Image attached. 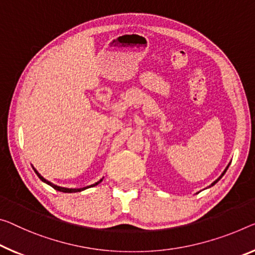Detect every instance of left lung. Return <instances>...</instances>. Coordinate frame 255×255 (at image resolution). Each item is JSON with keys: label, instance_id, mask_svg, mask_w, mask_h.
Here are the masks:
<instances>
[{"label": "left lung", "instance_id": "1", "mask_svg": "<svg viewBox=\"0 0 255 255\" xmlns=\"http://www.w3.org/2000/svg\"><path fill=\"white\" fill-rule=\"evenodd\" d=\"M228 167H229V165H228V166H227V168H228ZM227 168H226V170H225V172H223V173H222V175H223V174H225V173H226V171H227ZM222 175H221V177H222ZM221 177H220V178H219V179H218V180H215V181H214V182H213V183H212V185H211V186H213V185H214V183H217V182H218V181H219V180H220V179H221Z\"/></svg>", "mask_w": 255, "mask_h": 255}]
</instances>
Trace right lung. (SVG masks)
Segmentation results:
<instances>
[{"label":"right lung","mask_w":255,"mask_h":255,"mask_svg":"<svg viewBox=\"0 0 255 255\" xmlns=\"http://www.w3.org/2000/svg\"><path fill=\"white\" fill-rule=\"evenodd\" d=\"M33 168H34V167H33ZM34 171H35V173H36V174H37V177H38V178H40V179L42 180V181H43V182L48 183V185H49V186H51V187H52V188H53V189H56V190H58V191H62V193H80V191H82V190H84V189H87V188H90V187H95V186H97V185H98V183H100L101 181H103V179H101V180H100V181H98V182H96V183H95V185H91V186H89V187H84V188H78V189H76V188H75V189H72V188H64V187H59V186H56V185H53V183H51V182H49V181H48V180H45L44 178H43V177H42V175H41L40 173H38V172H37L36 170H35V168H34Z\"/></svg>","instance_id":"add662e5"}]
</instances>
